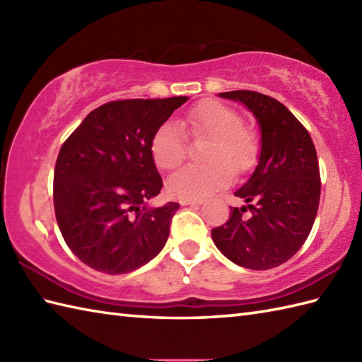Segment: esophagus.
I'll list each match as a JSON object with an SVG mask.
<instances>
[{
    "mask_svg": "<svg viewBox=\"0 0 362 362\" xmlns=\"http://www.w3.org/2000/svg\"><path fill=\"white\" fill-rule=\"evenodd\" d=\"M204 202V199H180L182 205H201Z\"/></svg>",
    "mask_w": 362,
    "mask_h": 362,
    "instance_id": "1",
    "label": "esophagus"
}]
</instances>
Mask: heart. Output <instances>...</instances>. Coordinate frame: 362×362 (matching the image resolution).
Here are the masks:
<instances>
[{
    "instance_id": "b5f03b06",
    "label": "heart",
    "mask_w": 362,
    "mask_h": 362,
    "mask_svg": "<svg viewBox=\"0 0 362 362\" xmlns=\"http://www.w3.org/2000/svg\"><path fill=\"white\" fill-rule=\"evenodd\" d=\"M183 124L194 138H209L202 165L180 169L166 183L175 197L194 199L228 185L236 175L255 168L259 158V136L255 129L243 124L233 107L216 99H202L183 117ZM151 157L161 171H174L187 158V141L174 122L166 121L151 138Z\"/></svg>"
}]
</instances>
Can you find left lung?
Segmentation results:
<instances>
[{
    "label": "left lung",
    "instance_id": "obj_1",
    "mask_svg": "<svg viewBox=\"0 0 362 362\" xmlns=\"http://www.w3.org/2000/svg\"><path fill=\"white\" fill-rule=\"evenodd\" d=\"M221 96L243 103L255 115L261 156L255 173L235 193L247 206H232L211 238L233 263L266 271L296 255L311 232L320 201L316 148L306 127L276 99L252 90ZM247 209L251 214L245 217Z\"/></svg>",
    "mask_w": 362,
    "mask_h": 362
}]
</instances>
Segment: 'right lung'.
<instances>
[{
  "instance_id": "obj_1",
  "label": "right lung",
  "mask_w": 362,
  "mask_h": 362,
  "mask_svg": "<svg viewBox=\"0 0 362 362\" xmlns=\"http://www.w3.org/2000/svg\"><path fill=\"white\" fill-rule=\"evenodd\" d=\"M187 96L119 99L99 105L66 138L54 169V211L82 263L127 274L163 249L179 204L146 209L163 182L151 138Z\"/></svg>"
}]
</instances>
